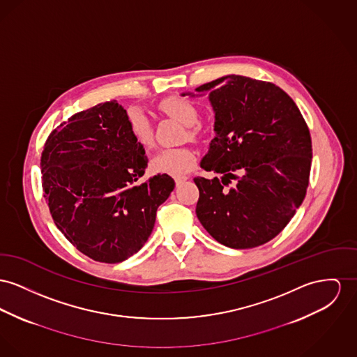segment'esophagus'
Segmentation results:
<instances>
[{
    "label": "esophagus",
    "mask_w": 357,
    "mask_h": 357,
    "mask_svg": "<svg viewBox=\"0 0 357 357\" xmlns=\"http://www.w3.org/2000/svg\"><path fill=\"white\" fill-rule=\"evenodd\" d=\"M185 180H188V177L187 176H178V177H174V183H176V185H180L181 183H184Z\"/></svg>",
    "instance_id": "obj_1"
}]
</instances>
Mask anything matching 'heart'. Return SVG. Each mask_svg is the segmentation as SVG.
Listing matches in <instances>:
<instances>
[{"instance_id": "1", "label": "heart", "mask_w": 357, "mask_h": 357, "mask_svg": "<svg viewBox=\"0 0 357 357\" xmlns=\"http://www.w3.org/2000/svg\"><path fill=\"white\" fill-rule=\"evenodd\" d=\"M162 112L188 126V137L193 141L200 138V130L195 126L199 121V111L190 100L183 97H170L160 104ZM127 127L134 141L149 149L154 143L153 126L149 118L138 108H131L127 112ZM196 157L188 147L162 149L150 162V167L155 173L169 176H183L195 167Z\"/></svg>"}]
</instances>
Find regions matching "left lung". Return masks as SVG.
Wrapping results in <instances>:
<instances>
[{
  "label": "left lung",
  "mask_w": 357,
  "mask_h": 357,
  "mask_svg": "<svg viewBox=\"0 0 357 357\" xmlns=\"http://www.w3.org/2000/svg\"><path fill=\"white\" fill-rule=\"evenodd\" d=\"M195 91L208 96L215 111V138L200 167L223 174L193 178L196 215L225 246H260L284 229L306 196L309 127L294 100L272 82L231 74Z\"/></svg>",
  "instance_id": "1"
}]
</instances>
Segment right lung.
Here are the masks:
<instances>
[{
    "label": "right lung",
    "mask_w": 357,
    "mask_h": 357,
    "mask_svg": "<svg viewBox=\"0 0 357 357\" xmlns=\"http://www.w3.org/2000/svg\"><path fill=\"white\" fill-rule=\"evenodd\" d=\"M147 162L116 100L74 114L48 135L43 196L55 226L89 259L124 261L150 237L174 181L157 174L137 184Z\"/></svg>",
    "instance_id": "obj_1"
}]
</instances>
